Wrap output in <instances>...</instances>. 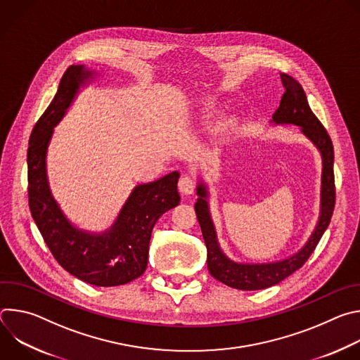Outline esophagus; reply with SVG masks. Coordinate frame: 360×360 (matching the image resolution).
<instances>
[{"label":"esophagus","instance_id":"1","mask_svg":"<svg viewBox=\"0 0 360 360\" xmlns=\"http://www.w3.org/2000/svg\"><path fill=\"white\" fill-rule=\"evenodd\" d=\"M196 188V179L191 175H182L178 182V189L184 195H191Z\"/></svg>","mask_w":360,"mask_h":360}]
</instances>
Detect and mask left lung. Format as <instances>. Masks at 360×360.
<instances>
[{"instance_id": "left-lung-1", "label": "left lung", "mask_w": 360, "mask_h": 360, "mask_svg": "<svg viewBox=\"0 0 360 360\" xmlns=\"http://www.w3.org/2000/svg\"><path fill=\"white\" fill-rule=\"evenodd\" d=\"M285 94L281 99V105L274 114V121L276 124H295L302 127V132L309 138L322 152L323 158V174H322V214L319 224L312 233L311 239L303 246L300 252L290 256L289 259L264 264V265H242L229 261L218 246L214 224L211 221L208 205L205 200L207 192L199 185L198 188V202L195 203V212L200 231L208 249V271L219 282L240 290H258L274 286L292 275L295 271L302 268L304 262L319 243L323 232L330 224L336 202V188H335V174H333V145L332 139L312 112L307 104L306 94L302 85L288 74H281Z\"/></svg>"}]
</instances>
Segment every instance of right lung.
<instances>
[{
  "instance_id": "right-lung-1",
  "label": "right lung",
  "mask_w": 360,
  "mask_h": 360,
  "mask_svg": "<svg viewBox=\"0 0 360 360\" xmlns=\"http://www.w3.org/2000/svg\"><path fill=\"white\" fill-rule=\"evenodd\" d=\"M88 77L82 67L71 65L31 132L27 152L28 205L44 242L67 272L95 286H118L145 272L152 228L162 214L179 203V174L171 172L157 182L136 186L117 224L105 235H88L65 219L48 188L45 152L54 125Z\"/></svg>"
}]
</instances>
